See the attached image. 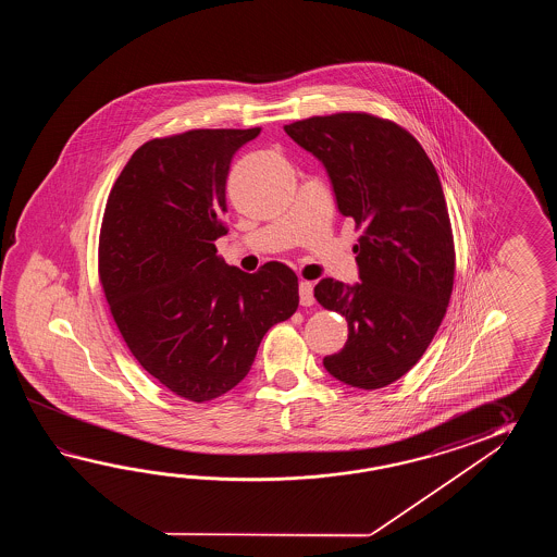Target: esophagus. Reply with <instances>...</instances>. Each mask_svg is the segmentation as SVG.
<instances>
[{
  "label": "esophagus",
  "mask_w": 557,
  "mask_h": 557,
  "mask_svg": "<svg viewBox=\"0 0 557 557\" xmlns=\"http://www.w3.org/2000/svg\"><path fill=\"white\" fill-rule=\"evenodd\" d=\"M298 295H300V305L302 307H310L314 302V296H312V283L302 281L298 286Z\"/></svg>",
  "instance_id": "esophagus-1"
}]
</instances>
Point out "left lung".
<instances>
[{"label":"left lung","instance_id":"1","mask_svg":"<svg viewBox=\"0 0 557 557\" xmlns=\"http://www.w3.org/2000/svg\"><path fill=\"white\" fill-rule=\"evenodd\" d=\"M326 166L338 211L362 235V283L322 278L314 296L343 314L348 341L322 364L362 391L403 379L426 352L454 288L456 250L436 166L414 135L370 113H334L284 125Z\"/></svg>","mask_w":557,"mask_h":557}]
</instances>
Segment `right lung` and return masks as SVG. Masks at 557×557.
<instances>
[{"label": "right lung", "instance_id": "1", "mask_svg": "<svg viewBox=\"0 0 557 557\" xmlns=\"http://www.w3.org/2000/svg\"><path fill=\"white\" fill-rule=\"evenodd\" d=\"M252 129H190L143 143L107 199L99 283L131 355L190 403L249 374L262 336L298 308L283 262L243 273L216 257L226 177Z\"/></svg>", "mask_w": 557, "mask_h": 557}]
</instances>
